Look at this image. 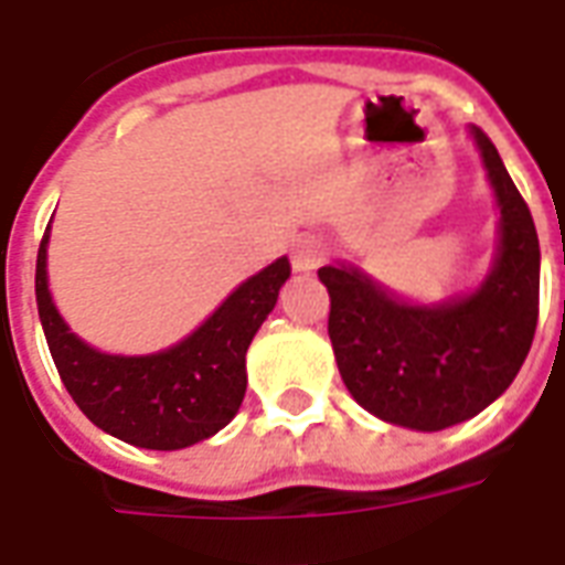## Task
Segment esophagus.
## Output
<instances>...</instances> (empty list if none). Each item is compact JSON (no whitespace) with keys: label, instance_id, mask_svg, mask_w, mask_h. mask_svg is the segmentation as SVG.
Returning a JSON list of instances; mask_svg holds the SVG:
<instances>
[{"label":"esophagus","instance_id":"1","mask_svg":"<svg viewBox=\"0 0 565 565\" xmlns=\"http://www.w3.org/2000/svg\"><path fill=\"white\" fill-rule=\"evenodd\" d=\"M290 257L296 273H313V269L326 260V245H322V239H317V236L311 234L299 236V239L292 243Z\"/></svg>","mask_w":565,"mask_h":565}]
</instances>
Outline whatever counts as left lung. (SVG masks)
Masks as SVG:
<instances>
[{
    "mask_svg": "<svg viewBox=\"0 0 565 565\" xmlns=\"http://www.w3.org/2000/svg\"><path fill=\"white\" fill-rule=\"evenodd\" d=\"M501 206V245L480 290L408 305L355 266H322L329 338L359 406L387 424L438 433L480 415L512 385L540 320V239L498 148L471 127Z\"/></svg>",
    "mask_w": 565,
    "mask_h": 565,
    "instance_id": "1",
    "label": "left lung"
}]
</instances>
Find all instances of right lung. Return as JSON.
<instances>
[{
    "label": "right lung",
    "instance_id": "right-lung-1",
    "mask_svg": "<svg viewBox=\"0 0 565 565\" xmlns=\"http://www.w3.org/2000/svg\"><path fill=\"white\" fill-rule=\"evenodd\" d=\"M46 243L38 248L34 296L43 334L67 394L103 433L145 447L180 450L215 436L234 420L245 397V352L290 278L278 257L252 275L186 340L153 355H106L67 329L46 284Z\"/></svg>",
    "mask_w": 565,
    "mask_h": 565
}]
</instances>
